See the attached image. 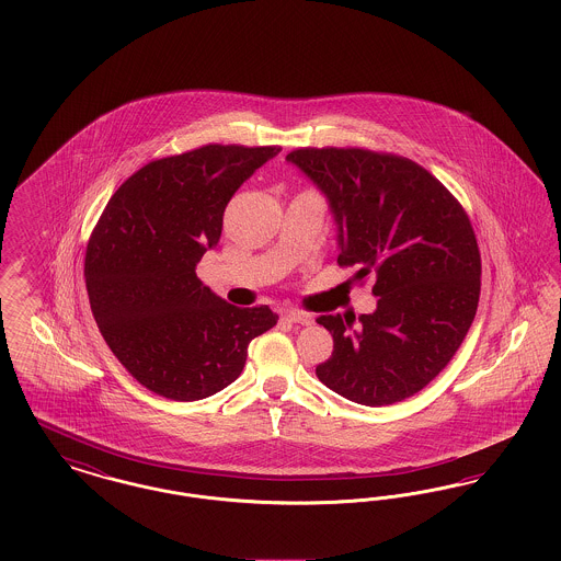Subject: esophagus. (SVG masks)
Wrapping results in <instances>:
<instances>
[{
    "instance_id": "34e87169",
    "label": "esophagus",
    "mask_w": 561,
    "mask_h": 561,
    "mask_svg": "<svg viewBox=\"0 0 561 561\" xmlns=\"http://www.w3.org/2000/svg\"><path fill=\"white\" fill-rule=\"evenodd\" d=\"M284 320L293 321V323H302V325H309L313 318L309 313H302V311H296V309H288L284 311Z\"/></svg>"
}]
</instances>
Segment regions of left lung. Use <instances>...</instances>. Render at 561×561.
Segmentation results:
<instances>
[{"label":"left lung","instance_id":"left-lung-1","mask_svg":"<svg viewBox=\"0 0 561 561\" xmlns=\"http://www.w3.org/2000/svg\"><path fill=\"white\" fill-rule=\"evenodd\" d=\"M286 161L325 197L339 265L374 277L373 313L318 318L334 339L318 378L374 408L419 393L448 366L478 311L480 248L467 214L405 158L330 147L296 149Z\"/></svg>","mask_w":561,"mask_h":561}]
</instances>
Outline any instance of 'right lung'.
Returning a JSON list of instances; mask_svg holds the SVG:
<instances>
[{
  "label": "right lung",
  "mask_w": 561,
  "mask_h": 561,
  "mask_svg": "<svg viewBox=\"0 0 561 561\" xmlns=\"http://www.w3.org/2000/svg\"><path fill=\"white\" fill-rule=\"evenodd\" d=\"M279 147L206 145L151 161L113 193L88 243L85 288L113 355L149 391L210 398L245 366L248 345L277 323L240 309L197 277L236 191Z\"/></svg>",
  "instance_id": "obj_1"
}]
</instances>
